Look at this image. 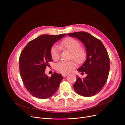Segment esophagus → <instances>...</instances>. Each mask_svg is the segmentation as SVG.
<instances>
[{"label": "esophagus", "instance_id": "1", "mask_svg": "<svg viewBox=\"0 0 125 125\" xmlns=\"http://www.w3.org/2000/svg\"><path fill=\"white\" fill-rule=\"evenodd\" d=\"M67 75H68V74H62V76H63V77L64 78H65V77H66V76H67Z\"/></svg>", "mask_w": 125, "mask_h": 125}]
</instances>
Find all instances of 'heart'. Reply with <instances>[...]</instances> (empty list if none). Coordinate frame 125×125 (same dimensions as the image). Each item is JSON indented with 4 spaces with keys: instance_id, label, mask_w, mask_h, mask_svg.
Wrapping results in <instances>:
<instances>
[{
    "instance_id": "heart-1",
    "label": "heart",
    "mask_w": 125,
    "mask_h": 125,
    "mask_svg": "<svg viewBox=\"0 0 125 125\" xmlns=\"http://www.w3.org/2000/svg\"><path fill=\"white\" fill-rule=\"evenodd\" d=\"M61 46L71 52L70 58L73 59L77 63H82L86 56V52L84 48L80 46L79 42L71 37H68L62 41ZM50 54L54 60H58L60 56V50L56 45H53L50 49ZM75 67V63L73 61H60L55 65V69L58 72L67 74Z\"/></svg>"
}]
</instances>
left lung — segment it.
<instances>
[{
  "label": "left lung",
  "instance_id": "1",
  "mask_svg": "<svg viewBox=\"0 0 125 125\" xmlns=\"http://www.w3.org/2000/svg\"><path fill=\"white\" fill-rule=\"evenodd\" d=\"M68 35L81 41L86 49V59L78 71L87 76L83 79L77 77L73 85L74 90L84 97L94 96L102 90L108 79L110 70L108 52L101 41L87 32H75Z\"/></svg>",
  "mask_w": 125,
  "mask_h": 125
}]
</instances>
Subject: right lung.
Instances as JSON below:
<instances>
[{
	"instance_id": "1",
	"label": "right lung",
	"mask_w": 125,
	"mask_h": 125,
	"mask_svg": "<svg viewBox=\"0 0 125 125\" xmlns=\"http://www.w3.org/2000/svg\"><path fill=\"white\" fill-rule=\"evenodd\" d=\"M66 35H42L28 42L21 52L20 76L25 88L33 96L44 99L57 91L62 75L54 72L48 77L44 72L48 62L52 61L50 49L53 44Z\"/></svg>"
}]
</instances>
